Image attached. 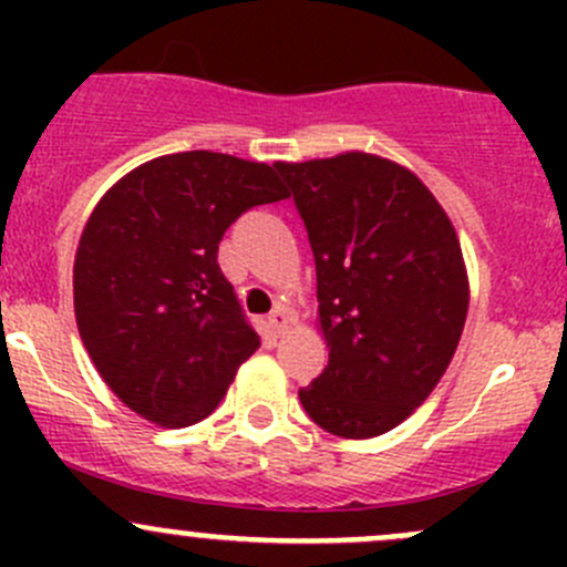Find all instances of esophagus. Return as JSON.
<instances>
[{"instance_id": "1", "label": "esophagus", "mask_w": 567, "mask_h": 567, "mask_svg": "<svg viewBox=\"0 0 567 567\" xmlns=\"http://www.w3.org/2000/svg\"><path fill=\"white\" fill-rule=\"evenodd\" d=\"M268 326H271L274 334H285L290 326V316L285 307H277V310H271V316H268Z\"/></svg>"}]
</instances>
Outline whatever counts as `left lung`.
Here are the masks:
<instances>
[{
	"label": "left lung",
	"mask_w": 567,
	"mask_h": 567,
	"mask_svg": "<svg viewBox=\"0 0 567 567\" xmlns=\"http://www.w3.org/2000/svg\"><path fill=\"white\" fill-rule=\"evenodd\" d=\"M318 274L329 364L299 400L340 439L398 427L436 390L468 312L455 227L411 169L373 153L277 162Z\"/></svg>",
	"instance_id": "obj_1"
}]
</instances>
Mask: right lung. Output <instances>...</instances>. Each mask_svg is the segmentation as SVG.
I'll use <instances>...</instances> for the list:
<instances>
[{
  "label": "right lung",
  "mask_w": 567,
  "mask_h": 567,
  "mask_svg": "<svg viewBox=\"0 0 567 567\" xmlns=\"http://www.w3.org/2000/svg\"><path fill=\"white\" fill-rule=\"evenodd\" d=\"M288 197L274 167L227 153L158 156L99 199L73 260V310L106 386L145 420L188 427L260 348L219 241L251 205Z\"/></svg>",
  "instance_id": "right-lung-1"
}]
</instances>
